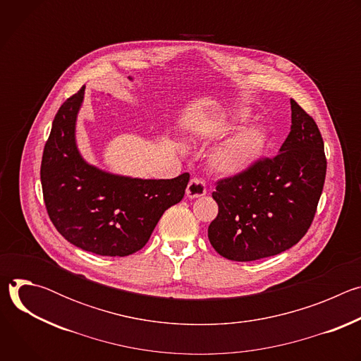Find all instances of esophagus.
Masks as SVG:
<instances>
[{
	"label": "esophagus",
	"instance_id": "esophagus-1",
	"mask_svg": "<svg viewBox=\"0 0 361 361\" xmlns=\"http://www.w3.org/2000/svg\"><path fill=\"white\" fill-rule=\"evenodd\" d=\"M207 192V188H205V183L200 178H192L190 180L187 188H185V194L188 198H198L202 197Z\"/></svg>",
	"mask_w": 361,
	"mask_h": 361
}]
</instances>
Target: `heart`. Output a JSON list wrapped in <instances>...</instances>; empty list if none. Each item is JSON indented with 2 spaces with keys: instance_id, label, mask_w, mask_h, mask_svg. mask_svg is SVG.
<instances>
[{
  "instance_id": "obj_1",
  "label": "heart",
  "mask_w": 361,
  "mask_h": 361,
  "mask_svg": "<svg viewBox=\"0 0 361 361\" xmlns=\"http://www.w3.org/2000/svg\"><path fill=\"white\" fill-rule=\"evenodd\" d=\"M237 120H244L245 113L238 111ZM269 135L262 127H244L216 147L209 156L210 169L221 176H235L248 170L259 160L267 147Z\"/></svg>"
}]
</instances>
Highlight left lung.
<instances>
[{
  "label": "left lung",
  "instance_id": "1",
  "mask_svg": "<svg viewBox=\"0 0 361 361\" xmlns=\"http://www.w3.org/2000/svg\"><path fill=\"white\" fill-rule=\"evenodd\" d=\"M291 130L277 156L217 181L219 214L209 226L214 250L233 262H254L297 244L310 228L326 180L320 130L294 99Z\"/></svg>",
  "mask_w": 361,
  "mask_h": 361
}]
</instances>
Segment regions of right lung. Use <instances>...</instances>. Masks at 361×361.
Segmentation results:
<instances>
[{"label": "right lung", "mask_w": 361, "mask_h": 361, "mask_svg": "<svg viewBox=\"0 0 361 361\" xmlns=\"http://www.w3.org/2000/svg\"><path fill=\"white\" fill-rule=\"evenodd\" d=\"M85 85L64 101L51 127L41 161L49 220L75 247L110 257L141 250L159 220L184 197L190 174L141 180L88 164L75 142V121Z\"/></svg>", "instance_id": "add662e5"}]
</instances>
